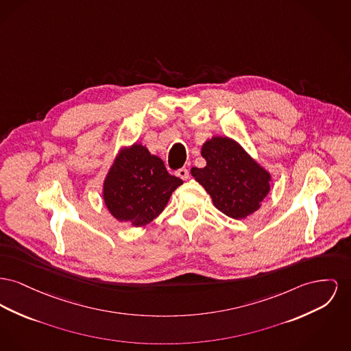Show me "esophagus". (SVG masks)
<instances>
[{"instance_id": "34e87169", "label": "esophagus", "mask_w": 351, "mask_h": 351, "mask_svg": "<svg viewBox=\"0 0 351 351\" xmlns=\"http://www.w3.org/2000/svg\"><path fill=\"white\" fill-rule=\"evenodd\" d=\"M176 175H178L180 179H183V180H188V179H189V171H188L186 168H180V169L176 172Z\"/></svg>"}]
</instances>
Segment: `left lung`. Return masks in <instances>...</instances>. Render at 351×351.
<instances>
[{"label":"left lung","instance_id":"1","mask_svg":"<svg viewBox=\"0 0 351 351\" xmlns=\"http://www.w3.org/2000/svg\"><path fill=\"white\" fill-rule=\"evenodd\" d=\"M202 156L206 167H192L191 175L204 186L220 212L241 220L261 208L271 175L243 145L228 136H212L202 145Z\"/></svg>","mask_w":351,"mask_h":351}]
</instances>
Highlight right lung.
<instances>
[{"label": "right lung", "mask_w": 351, "mask_h": 351, "mask_svg": "<svg viewBox=\"0 0 351 351\" xmlns=\"http://www.w3.org/2000/svg\"><path fill=\"white\" fill-rule=\"evenodd\" d=\"M183 180L142 143L122 147L104 180V203L119 223L142 228L158 217Z\"/></svg>", "instance_id": "1"}]
</instances>
